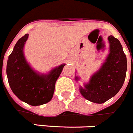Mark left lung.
Here are the masks:
<instances>
[{
    "mask_svg": "<svg viewBox=\"0 0 133 133\" xmlns=\"http://www.w3.org/2000/svg\"><path fill=\"white\" fill-rule=\"evenodd\" d=\"M109 53L100 69L89 82L79 87L80 92L90 102L102 104L119 92L126 78L127 60L119 41L113 35L108 37ZM76 81L80 78L75 76Z\"/></svg>",
    "mask_w": 133,
    "mask_h": 133,
    "instance_id": "8db88e82",
    "label": "left lung"
}]
</instances>
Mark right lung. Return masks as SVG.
I'll return each instance as SVG.
<instances>
[{"label": "right lung", "instance_id": "obj_1", "mask_svg": "<svg viewBox=\"0 0 133 133\" xmlns=\"http://www.w3.org/2000/svg\"><path fill=\"white\" fill-rule=\"evenodd\" d=\"M29 37L25 34L19 39L9 56L7 76L13 93L20 100L32 106H39L50 102L52 98L55 83L65 63L42 74L33 70L26 61L24 47Z\"/></svg>", "mask_w": 133, "mask_h": 133}]
</instances>
